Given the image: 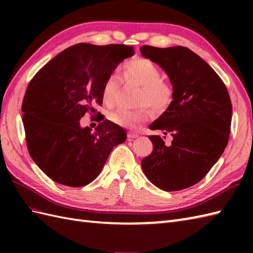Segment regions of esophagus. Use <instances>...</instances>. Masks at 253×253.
<instances>
[{
	"label": "esophagus",
	"instance_id": "1",
	"mask_svg": "<svg viewBox=\"0 0 253 253\" xmlns=\"http://www.w3.org/2000/svg\"><path fill=\"white\" fill-rule=\"evenodd\" d=\"M137 137H138L137 133H133V132H129V133H128V138H130V139L137 138Z\"/></svg>",
	"mask_w": 253,
	"mask_h": 253
}]
</instances>
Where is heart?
I'll list each match as a JSON object with an SVG mask.
<instances>
[{
    "label": "heart",
    "instance_id": "1",
    "mask_svg": "<svg viewBox=\"0 0 253 253\" xmlns=\"http://www.w3.org/2000/svg\"><path fill=\"white\" fill-rule=\"evenodd\" d=\"M124 80L140 85L138 94L139 109L126 110L118 109L110 114V118L117 124L131 126L133 124L146 122L150 116V107L162 113L170 105L173 100V89L163 79L161 68L151 60L146 57H135L126 62L122 66ZM121 88V80L117 75L111 74L104 80L102 87V99L106 105L115 103L118 91Z\"/></svg>",
    "mask_w": 253,
    "mask_h": 253
}]
</instances>
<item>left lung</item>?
Returning a JSON list of instances; mask_svg holds the SVG:
<instances>
[{
    "label": "left lung",
    "mask_w": 253,
    "mask_h": 253,
    "mask_svg": "<svg viewBox=\"0 0 253 253\" xmlns=\"http://www.w3.org/2000/svg\"><path fill=\"white\" fill-rule=\"evenodd\" d=\"M140 52L162 67L173 84L170 105L150 125L173 140L168 146L160 136H149L153 151L141 161L143 173L164 191L185 189L209 173L227 146L233 111L228 91L188 47L143 45Z\"/></svg>",
    "instance_id": "1"
}]
</instances>
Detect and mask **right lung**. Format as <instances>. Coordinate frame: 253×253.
Segmentation results:
<instances>
[{
	"label": "right lung",
	"mask_w": 253,
	"mask_h": 253,
	"mask_svg": "<svg viewBox=\"0 0 253 253\" xmlns=\"http://www.w3.org/2000/svg\"><path fill=\"white\" fill-rule=\"evenodd\" d=\"M131 45L78 43L46 63L30 80L21 104L27 148L45 175L58 184L84 187L101 173L115 146L126 140L124 128L96 111L106 77ZM85 112L99 115L96 131L80 127Z\"/></svg>",
	"instance_id": "right-lung-1"
}]
</instances>
